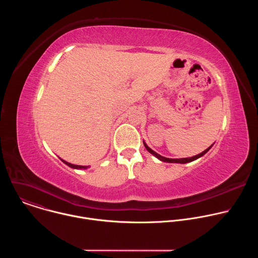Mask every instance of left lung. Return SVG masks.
Returning <instances> with one entry per match:
<instances>
[{"instance_id": "1", "label": "left lung", "mask_w": 258, "mask_h": 258, "mask_svg": "<svg viewBox=\"0 0 258 258\" xmlns=\"http://www.w3.org/2000/svg\"><path fill=\"white\" fill-rule=\"evenodd\" d=\"M144 146H145V148L148 150L151 154H153L155 157H157L159 160H161V161H163V162H170V163H188V162H191V161H194V160H196V159H198V158H200L201 156H203L210 148L212 147V145L209 147V148H207L206 150H204L202 153H200V154H198V155H195V156H193V157H190V158H178V159H171V158H166V157H163V156H161V155H159L158 153H156L155 151H153L152 149H150L148 146L146 145V143H144Z\"/></svg>"}]
</instances>
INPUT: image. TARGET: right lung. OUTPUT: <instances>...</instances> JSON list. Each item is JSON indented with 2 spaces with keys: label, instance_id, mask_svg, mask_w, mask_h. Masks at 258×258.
Returning a JSON list of instances; mask_svg holds the SVG:
<instances>
[{
  "label": "right lung",
  "instance_id": "add662e5",
  "mask_svg": "<svg viewBox=\"0 0 258 258\" xmlns=\"http://www.w3.org/2000/svg\"><path fill=\"white\" fill-rule=\"evenodd\" d=\"M66 165H68L69 167H71V168H77V169H82V168H84V169H86V168H88L89 166H83V165H76V164H71V163H69V162H67V161H65V160H63V159H61Z\"/></svg>",
  "mask_w": 258,
  "mask_h": 258
}]
</instances>
